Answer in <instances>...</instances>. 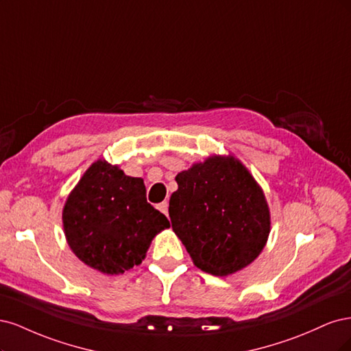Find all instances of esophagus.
<instances>
[{
    "label": "esophagus",
    "mask_w": 351,
    "mask_h": 351,
    "mask_svg": "<svg viewBox=\"0 0 351 351\" xmlns=\"http://www.w3.org/2000/svg\"><path fill=\"white\" fill-rule=\"evenodd\" d=\"M159 210L165 214V216H167V214H169V204H167V201L160 202V204H159Z\"/></svg>",
    "instance_id": "esophagus-1"
}]
</instances>
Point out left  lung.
Returning a JSON list of instances; mask_svg holds the SVG:
<instances>
[{
    "instance_id": "1",
    "label": "left lung",
    "mask_w": 351,
    "mask_h": 351,
    "mask_svg": "<svg viewBox=\"0 0 351 351\" xmlns=\"http://www.w3.org/2000/svg\"><path fill=\"white\" fill-rule=\"evenodd\" d=\"M172 229L194 265L226 277L254 263L271 230L263 188L234 156H210L175 178Z\"/></svg>"
}]
</instances>
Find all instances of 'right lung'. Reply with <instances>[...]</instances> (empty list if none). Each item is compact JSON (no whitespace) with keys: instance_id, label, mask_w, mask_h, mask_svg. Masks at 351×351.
I'll list each match as a JSON object with an SVG mask.
<instances>
[{"instance_id":"right-lung-1","label":"right lung","mask_w":351,"mask_h":351,"mask_svg":"<svg viewBox=\"0 0 351 351\" xmlns=\"http://www.w3.org/2000/svg\"><path fill=\"white\" fill-rule=\"evenodd\" d=\"M62 226L66 243L82 263L118 276L140 265L154 236L171 223L147 202L141 178L99 159L66 197Z\"/></svg>"}]
</instances>
